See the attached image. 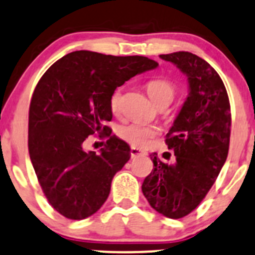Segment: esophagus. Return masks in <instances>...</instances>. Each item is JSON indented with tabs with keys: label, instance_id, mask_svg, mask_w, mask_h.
<instances>
[{
	"label": "esophagus",
	"instance_id": "34e87169",
	"mask_svg": "<svg viewBox=\"0 0 255 255\" xmlns=\"http://www.w3.org/2000/svg\"><path fill=\"white\" fill-rule=\"evenodd\" d=\"M143 154H144V152H143V150L138 149V148H135V147L130 148V157L132 158L139 157V155H143Z\"/></svg>",
	"mask_w": 255,
	"mask_h": 255
}]
</instances>
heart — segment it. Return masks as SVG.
I'll return each instance as SVG.
<instances>
[{"instance_id":"obj_1","label":"heart","mask_w":255,"mask_h":255,"mask_svg":"<svg viewBox=\"0 0 255 255\" xmlns=\"http://www.w3.org/2000/svg\"><path fill=\"white\" fill-rule=\"evenodd\" d=\"M145 88H147L149 98L157 107L169 105L177 93L175 86L165 78L149 81L145 85ZM121 102H122V90L117 88L111 96V110L113 112H118L121 108ZM118 134L123 140L129 143L133 147H144L157 135V129L154 127L140 125V123H129V125L121 127Z\"/></svg>"}]
</instances>
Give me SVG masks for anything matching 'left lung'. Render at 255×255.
I'll list each match as a JSON object with an SVG mask.
<instances>
[{
    "label": "left lung",
    "instance_id": "8db88e82",
    "mask_svg": "<svg viewBox=\"0 0 255 255\" xmlns=\"http://www.w3.org/2000/svg\"><path fill=\"white\" fill-rule=\"evenodd\" d=\"M159 57L187 76L189 92L165 135L168 149L174 150V163H163L152 153L153 169L142 192L158 213L179 219L201 204L226 163L231 105L223 81L203 58L184 51Z\"/></svg>",
    "mask_w": 255,
    "mask_h": 255
}]
</instances>
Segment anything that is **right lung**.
Returning a JSON list of instances; mask_svg holds the SVG:
<instances>
[{
  "label": "right lung",
  "instance_id": "add662e5",
  "mask_svg": "<svg viewBox=\"0 0 255 255\" xmlns=\"http://www.w3.org/2000/svg\"><path fill=\"white\" fill-rule=\"evenodd\" d=\"M157 66L143 56L75 51L54 62L37 83L29 105V158L47 201L59 214L81 221L108 198L113 177L130 158L129 145L106 126L112 120L111 96ZM95 132L109 138L98 155L83 149Z\"/></svg>",
  "mask_w": 255,
  "mask_h": 255
}]
</instances>
